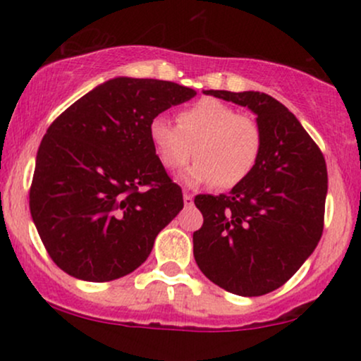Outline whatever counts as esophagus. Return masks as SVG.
<instances>
[{"instance_id":"34e87169","label":"esophagus","mask_w":361,"mask_h":361,"mask_svg":"<svg viewBox=\"0 0 361 361\" xmlns=\"http://www.w3.org/2000/svg\"><path fill=\"white\" fill-rule=\"evenodd\" d=\"M183 202H185V207H192L193 205V195L185 192L183 193Z\"/></svg>"}]
</instances>
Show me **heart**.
<instances>
[{
	"mask_svg": "<svg viewBox=\"0 0 361 361\" xmlns=\"http://www.w3.org/2000/svg\"><path fill=\"white\" fill-rule=\"evenodd\" d=\"M176 123L164 115L149 122V140L166 169L198 159L183 175L185 183L221 190L239 186L252 175L263 154L264 135L258 120L217 98H202L178 111Z\"/></svg>",
	"mask_w": 361,
	"mask_h": 361,
	"instance_id": "heart-1",
	"label": "heart"
}]
</instances>
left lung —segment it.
<instances>
[{
	"label": "left lung",
	"instance_id": "8db88e82",
	"mask_svg": "<svg viewBox=\"0 0 361 361\" xmlns=\"http://www.w3.org/2000/svg\"><path fill=\"white\" fill-rule=\"evenodd\" d=\"M247 106L263 128V154L229 195H197L204 224L193 256L215 285L243 297L273 292L316 250L324 229L327 169L321 149L287 106L267 93L209 90Z\"/></svg>",
	"mask_w": 361,
	"mask_h": 361
}]
</instances>
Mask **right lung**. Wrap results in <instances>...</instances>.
I'll use <instances>...</instances> for the list:
<instances>
[{
	"instance_id": "obj_1",
	"label": "right lung",
	"mask_w": 361,
	"mask_h": 361,
	"mask_svg": "<svg viewBox=\"0 0 361 361\" xmlns=\"http://www.w3.org/2000/svg\"><path fill=\"white\" fill-rule=\"evenodd\" d=\"M195 94L171 81L115 78L51 123L37 152L30 214L62 271L110 281L147 259L156 235L183 209L149 122Z\"/></svg>"
}]
</instances>
